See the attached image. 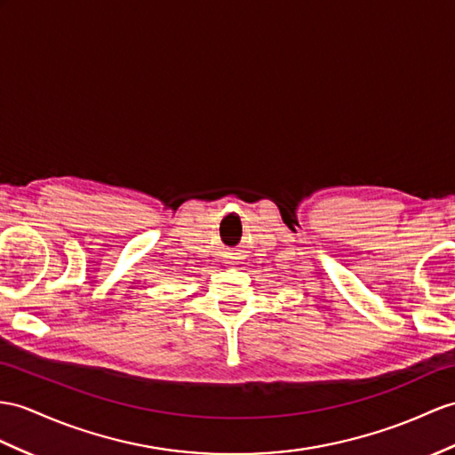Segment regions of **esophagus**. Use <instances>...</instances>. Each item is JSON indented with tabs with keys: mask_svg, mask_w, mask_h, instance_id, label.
<instances>
[{
	"mask_svg": "<svg viewBox=\"0 0 455 455\" xmlns=\"http://www.w3.org/2000/svg\"><path fill=\"white\" fill-rule=\"evenodd\" d=\"M239 254H241V252H237V251H228V252H226V259H229L231 262H235V260L241 259Z\"/></svg>",
	"mask_w": 455,
	"mask_h": 455,
	"instance_id": "1",
	"label": "esophagus"
}]
</instances>
